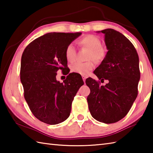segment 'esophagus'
Segmentation results:
<instances>
[{"mask_svg":"<svg viewBox=\"0 0 153 153\" xmlns=\"http://www.w3.org/2000/svg\"><path fill=\"white\" fill-rule=\"evenodd\" d=\"M82 79H83V80H84V82H85V80H86V76H84V75H82Z\"/></svg>","mask_w":153,"mask_h":153,"instance_id":"34e87169","label":"esophagus"}]
</instances>
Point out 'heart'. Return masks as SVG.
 <instances>
[{"label": "heart", "mask_w": 153, "mask_h": 153, "mask_svg": "<svg viewBox=\"0 0 153 153\" xmlns=\"http://www.w3.org/2000/svg\"><path fill=\"white\" fill-rule=\"evenodd\" d=\"M79 45L82 48L89 49V53L86 59L88 61L85 63H76L71 67V71L74 73L80 75L86 76L94 68V63L102 61L105 57L106 51L102 47L101 40L94 35H86L78 41ZM65 56L67 61L73 63L76 60V51L75 47L72 43L68 44L65 51Z\"/></svg>", "instance_id": "1"}]
</instances>
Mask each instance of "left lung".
<instances>
[{"mask_svg": "<svg viewBox=\"0 0 153 153\" xmlns=\"http://www.w3.org/2000/svg\"><path fill=\"white\" fill-rule=\"evenodd\" d=\"M101 32L105 35L108 51L94 73L100 81L86 80L90 93L87 97L92 116L98 121L113 123L126 116L138 94L140 80L139 56L135 47L122 33L113 29Z\"/></svg>", "mask_w": 153, "mask_h": 153, "instance_id": "8db88e82", "label": "left lung"}]
</instances>
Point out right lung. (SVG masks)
<instances>
[{
    "instance_id": "right-lung-1",
    "label": "right lung",
    "mask_w": 153,
    "mask_h": 153,
    "mask_svg": "<svg viewBox=\"0 0 153 153\" xmlns=\"http://www.w3.org/2000/svg\"><path fill=\"white\" fill-rule=\"evenodd\" d=\"M81 33H46L31 42L22 55L20 80L24 98L33 116L43 123L55 125L66 120L74 97L84 85L82 77L68 74L65 56L67 46ZM59 70L68 74L62 83L56 79Z\"/></svg>"
}]
</instances>
